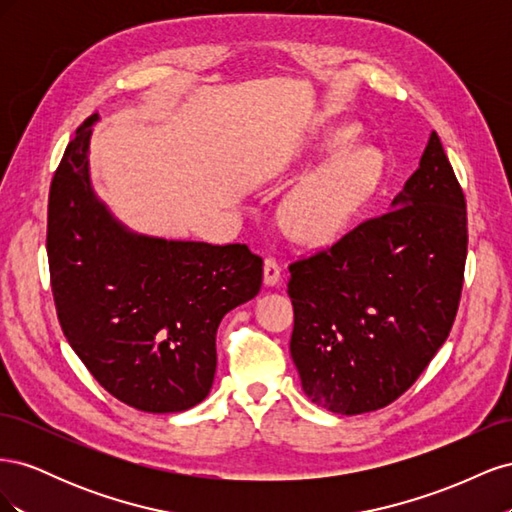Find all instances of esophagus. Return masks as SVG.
Masks as SVG:
<instances>
[{"label": "esophagus", "mask_w": 512, "mask_h": 512, "mask_svg": "<svg viewBox=\"0 0 512 512\" xmlns=\"http://www.w3.org/2000/svg\"><path fill=\"white\" fill-rule=\"evenodd\" d=\"M265 275H262V282H265V286H275L277 282H280L282 277V267L277 265L275 258H265Z\"/></svg>", "instance_id": "1"}]
</instances>
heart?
I'll list each match as a JSON object with an SVG mask.
<instances>
[{
	"instance_id": "obj_1",
	"label": "heart",
	"mask_w": 512,
	"mask_h": 512,
	"mask_svg": "<svg viewBox=\"0 0 512 512\" xmlns=\"http://www.w3.org/2000/svg\"><path fill=\"white\" fill-rule=\"evenodd\" d=\"M352 126L333 128L322 138L320 153L348 145ZM380 179V156L365 145L346 147L294 188L284 203V226L305 245H327L346 232L354 213Z\"/></svg>"
}]
</instances>
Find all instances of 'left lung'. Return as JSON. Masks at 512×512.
<instances>
[{
  "label": "left lung",
  "instance_id": "left-lung-1",
  "mask_svg": "<svg viewBox=\"0 0 512 512\" xmlns=\"http://www.w3.org/2000/svg\"><path fill=\"white\" fill-rule=\"evenodd\" d=\"M466 254V196L431 132L391 211L290 265V354L305 395L348 416L404 395L451 333Z\"/></svg>",
  "mask_w": 512,
  "mask_h": 512
}]
</instances>
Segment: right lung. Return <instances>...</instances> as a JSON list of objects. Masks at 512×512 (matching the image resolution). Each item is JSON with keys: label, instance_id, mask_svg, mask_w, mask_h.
<instances>
[{"label": "right lung", "instance_id": "right-lung-1", "mask_svg": "<svg viewBox=\"0 0 512 512\" xmlns=\"http://www.w3.org/2000/svg\"><path fill=\"white\" fill-rule=\"evenodd\" d=\"M87 117L49 192L51 288L68 344L100 386L136 410L183 412L213 384L222 318L254 299L262 258L241 243L136 235L98 200L89 179Z\"/></svg>", "mask_w": 512, "mask_h": 512}]
</instances>
